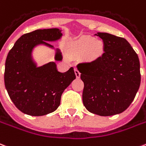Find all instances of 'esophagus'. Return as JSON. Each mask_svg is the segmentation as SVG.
<instances>
[{"label": "esophagus", "instance_id": "esophagus-1", "mask_svg": "<svg viewBox=\"0 0 146 146\" xmlns=\"http://www.w3.org/2000/svg\"><path fill=\"white\" fill-rule=\"evenodd\" d=\"M74 71H75V74H76V76L77 78H80V71L78 70L77 68H75L74 69Z\"/></svg>", "mask_w": 146, "mask_h": 146}]
</instances>
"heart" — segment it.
<instances>
[{"mask_svg": "<svg viewBox=\"0 0 146 146\" xmlns=\"http://www.w3.org/2000/svg\"><path fill=\"white\" fill-rule=\"evenodd\" d=\"M76 48L80 52L87 51V55L90 57H96L101 54L103 45L100 40H94L92 37H83L76 43Z\"/></svg>", "mask_w": 146, "mask_h": 146, "instance_id": "heart-1", "label": "heart"}]
</instances>
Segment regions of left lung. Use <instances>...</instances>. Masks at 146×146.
<instances>
[{"mask_svg": "<svg viewBox=\"0 0 146 146\" xmlns=\"http://www.w3.org/2000/svg\"><path fill=\"white\" fill-rule=\"evenodd\" d=\"M95 35L103 40L104 53L77 65L84 83L83 103L90 113L113 115L124 112L139 90V60L125 39L107 33Z\"/></svg>", "mask_w": 146, "mask_h": 146, "instance_id": "obj_1", "label": "left lung"}]
</instances>
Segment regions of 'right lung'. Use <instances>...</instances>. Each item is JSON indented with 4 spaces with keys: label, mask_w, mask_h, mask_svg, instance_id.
I'll use <instances>...</instances> for the list:
<instances>
[{
    "label": "right lung",
    "mask_w": 146,
    "mask_h": 146,
    "mask_svg": "<svg viewBox=\"0 0 146 146\" xmlns=\"http://www.w3.org/2000/svg\"><path fill=\"white\" fill-rule=\"evenodd\" d=\"M62 36L57 28L36 30L25 33L9 51L5 62L4 84L8 95L22 113L40 116L54 112L60 104L62 93L76 79L73 67L65 73L57 70L54 62L36 67L31 57L35 46H53L49 41H55ZM59 50L56 60H61Z\"/></svg>",
    "instance_id": "1"
}]
</instances>
